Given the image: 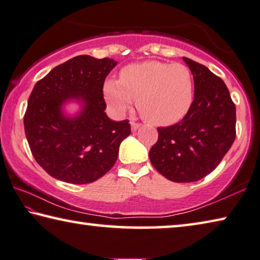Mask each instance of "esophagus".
I'll return each instance as SVG.
<instances>
[{"mask_svg":"<svg viewBox=\"0 0 260 260\" xmlns=\"http://www.w3.org/2000/svg\"><path fill=\"white\" fill-rule=\"evenodd\" d=\"M130 124H131V130H133V131H137V130L139 129V127H140V124H139V123L131 122Z\"/></svg>","mask_w":260,"mask_h":260,"instance_id":"esophagus-1","label":"esophagus"}]
</instances>
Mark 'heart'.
<instances>
[{"instance_id":"obj_1","label":"heart","mask_w":260,"mask_h":260,"mask_svg":"<svg viewBox=\"0 0 260 260\" xmlns=\"http://www.w3.org/2000/svg\"><path fill=\"white\" fill-rule=\"evenodd\" d=\"M193 77L180 63L146 61L126 66L121 78H108L104 95L115 115H123L137 98V108L148 122L170 125L181 121L193 101Z\"/></svg>"}]
</instances>
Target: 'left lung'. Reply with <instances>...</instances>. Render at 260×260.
<instances>
[{"instance_id": "left-lung-1", "label": "left lung", "mask_w": 260, "mask_h": 260, "mask_svg": "<svg viewBox=\"0 0 260 260\" xmlns=\"http://www.w3.org/2000/svg\"><path fill=\"white\" fill-rule=\"evenodd\" d=\"M193 76L191 108L176 124L158 127L150 160L166 178L199 181L216 168L236 137V108L223 80L205 66L183 57Z\"/></svg>"}]
</instances>
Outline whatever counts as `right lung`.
<instances>
[{
  "label": "right lung",
  "instance_id": "obj_1",
  "mask_svg": "<svg viewBox=\"0 0 260 260\" xmlns=\"http://www.w3.org/2000/svg\"><path fill=\"white\" fill-rule=\"evenodd\" d=\"M113 58L79 55L55 67L34 85L24 116L29 148L50 176L87 184L116 162L129 121H113L105 113V79L116 67ZM76 103L70 113L66 106Z\"/></svg>",
  "mask_w": 260,
  "mask_h": 260
}]
</instances>
